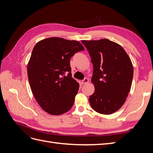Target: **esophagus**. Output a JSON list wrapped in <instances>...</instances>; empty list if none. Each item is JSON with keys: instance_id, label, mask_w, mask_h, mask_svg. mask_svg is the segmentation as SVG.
Masks as SVG:
<instances>
[{"instance_id": "esophagus-1", "label": "esophagus", "mask_w": 153, "mask_h": 153, "mask_svg": "<svg viewBox=\"0 0 153 153\" xmlns=\"http://www.w3.org/2000/svg\"><path fill=\"white\" fill-rule=\"evenodd\" d=\"M88 82H89V79H88L87 78H85L84 80H82V84H87Z\"/></svg>"}]
</instances>
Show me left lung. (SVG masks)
<instances>
[{"mask_svg": "<svg viewBox=\"0 0 153 153\" xmlns=\"http://www.w3.org/2000/svg\"><path fill=\"white\" fill-rule=\"evenodd\" d=\"M93 64L91 82L94 92L89 97L92 108L108 115L122 107L130 91L133 68L130 58L121 45L107 39L85 41Z\"/></svg>", "mask_w": 153, "mask_h": 153, "instance_id": "left-lung-1", "label": "left lung"}]
</instances>
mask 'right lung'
Masks as SVG:
<instances>
[{
    "mask_svg": "<svg viewBox=\"0 0 153 153\" xmlns=\"http://www.w3.org/2000/svg\"><path fill=\"white\" fill-rule=\"evenodd\" d=\"M84 50L77 41L57 37L39 41L34 46L27 65L28 78L37 102L49 114L61 115L73 106L79 84L71 77L70 59Z\"/></svg>",
    "mask_w": 153,
    "mask_h": 153,
    "instance_id": "right-lung-1",
    "label": "right lung"
}]
</instances>
